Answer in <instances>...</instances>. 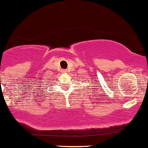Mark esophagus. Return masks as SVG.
<instances>
[{
	"mask_svg": "<svg viewBox=\"0 0 148 148\" xmlns=\"http://www.w3.org/2000/svg\"><path fill=\"white\" fill-rule=\"evenodd\" d=\"M68 71H67V70H62V73H67Z\"/></svg>",
	"mask_w": 148,
	"mask_h": 148,
	"instance_id": "obj_1",
	"label": "esophagus"
}]
</instances>
